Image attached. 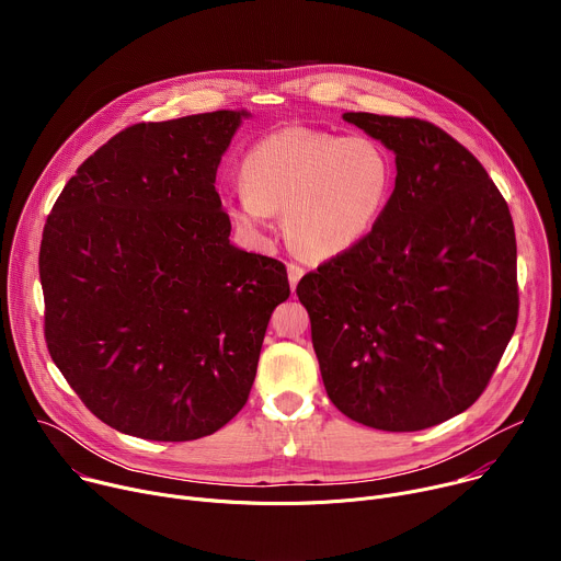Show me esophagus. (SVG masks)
Listing matches in <instances>:
<instances>
[{
	"label": "esophagus",
	"mask_w": 561,
	"mask_h": 561,
	"mask_svg": "<svg viewBox=\"0 0 561 561\" xmlns=\"http://www.w3.org/2000/svg\"><path fill=\"white\" fill-rule=\"evenodd\" d=\"M288 282H290V288L295 290L297 288V282L304 277V268L297 266V264H288Z\"/></svg>",
	"instance_id": "esophagus-1"
}]
</instances>
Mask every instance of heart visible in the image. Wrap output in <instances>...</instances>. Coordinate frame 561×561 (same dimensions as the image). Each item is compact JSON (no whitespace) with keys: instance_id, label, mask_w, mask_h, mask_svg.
<instances>
[{"instance_id":"b5f03b06","label":"heart","mask_w":561,"mask_h":561,"mask_svg":"<svg viewBox=\"0 0 561 561\" xmlns=\"http://www.w3.org/2000/svg\"><path fill=\"white\" fill-rule=\"evenodd\" d=\"M239 180L244 193L224 202L234 226L257 234L273 213H284L290 249L310 262H331L377 228L392 197L394 167L375 139L288 126L247 150Z\"/></svg>"}]
</instances>
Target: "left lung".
I'll list each match as a JSON object with an SVG mask.
<instances>
[{
	"mask_svg": "<svg viewBox=\"0 0 561 561\" xmlns=\"http://www.w3.org/2000/svg\"><path fill=\"white\" fill-rule=\"evenodd\" d=\"M342 117L394 152V191L366 242L304 275L297 297L346 417L431 428L474 404L515 333L511 210L484 167L431 122Z\"/></svg>",
	"mask_w": 561,
	"mask_h": 561,
	"instance_id": "left-lung-1",
	"label": "left lung"
}]
</instances>
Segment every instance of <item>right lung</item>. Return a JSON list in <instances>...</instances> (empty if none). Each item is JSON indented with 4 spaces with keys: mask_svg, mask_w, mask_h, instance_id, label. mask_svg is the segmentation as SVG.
<instances>
[{
    "mask_svg": "<svg viewBox=\"0 0 561 561\" xmlns=\"http://www.w3.org/2000/svg\"><path fill=\"white\" fill-rule=\"evenodd\" d=\"M249 111L135 124L68 180L42 234L46 344L87 409L150 442L244 409L282 262L230 244L215 175Z\"/></svg>",
    "mask_w": 561,
    "mask_h": 561,
    "instance_id": "1",
    "label": "right lung"
}]
</instances>
